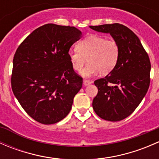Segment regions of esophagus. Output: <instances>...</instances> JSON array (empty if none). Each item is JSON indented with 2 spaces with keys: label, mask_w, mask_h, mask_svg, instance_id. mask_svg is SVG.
<instances>
[{
  "label": "esophagus",
  "mask_w": 159,
  "mask_h": 159,
  "mask_svg": "<svg viewBox=\"0 0 159 159\" xmlns=\"http://www.w3.org/2000/svg\"><path fill=\"white\" fill-rule=\"evenodd\" d=\"M91 83H92V81H88V80H84V81H83V84H84V86L89 85V84H91Z\"/></svg>",
  "instance_id": "1"
}]
</instances>
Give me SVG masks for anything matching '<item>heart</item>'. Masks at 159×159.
I'll use <instances>...</instances> for the list:
<instances>
[{
	"instance_id": "obj_1",
	"label": "heart",
	"mask_w": 159,
	"mask_h": 159,
	"mask_svg": "<svg viewBox=\"0 0 159 159\" xmlns=\"http://www.w3.org/2000/svg\"><path fill=\"white\" fill-rule=\"evenodd\" d=\"M120 55L119 45L113 39L91 34L81 40L76 48L68 52V57L73 69L81 71V76L89 78L99 72L101 75L110 74L116 67Z\"/></svg>"
}]
</instances>
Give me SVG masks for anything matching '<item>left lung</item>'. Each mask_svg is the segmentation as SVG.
Segmentation results:
<instances>
[{
	"mask_svg": "<svg viewBox=\"0 0 159 159\" xmlns=\"http://www.w3.org/2000/svg\"><path fill=\"white\" fill-rule=\"evenodd\" d=\"M90 28L110 34L120 48L115 69L94 81L98 91L93 99V109L102 119L121 121L136 109L148 91L150 60L137 35L125 25L115 23Z\"/></svg>",
	"mask_w": 159,
	"mask_h": 159,
	"instance_id": "1",
	"label": "left lung"
}]
</instances>
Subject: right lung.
<instances>
[{"label":"right lung","mask_w":159,"mask_h":159,"mask_svg":"<svg viewBox=\"0 0 159 159\" xmlns=\"http://www.w3.org/2000/svg\"><path fill=\"white\" fill-rule=\"evenodd\" d=\"M81 37L75 27L47 24L30 34L14 54L12 91L39 123L55 124L71 109L83 79L72 68L68 51Z\"/></svg>","instance_id":"add662e5"}]
</instances>
